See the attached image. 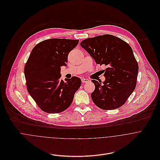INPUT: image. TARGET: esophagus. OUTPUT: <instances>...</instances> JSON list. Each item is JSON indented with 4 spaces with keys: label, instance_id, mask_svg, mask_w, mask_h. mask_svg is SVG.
Masks as SVG:
<instances>
[{
    "label": "esophagus",
    "instance_id": "34e87169",
    "mask_svg": "<svg viewBox=\"0 0 160 160\" xmlns=\"http://www.w3.org/2000/svg\"><path fill=\"white\" fill-rule=\"evenodd\" d=\"M81 81H82V82H89V80L88 79H87V78H82L81 79Z\"/></svg>",
    "mask_w": 160,
    "mask_h": 160
}]
</instances>
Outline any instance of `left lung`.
Listing matches in <instances>:
<instances>
[{
	"mask_svg": "<svg viewBox=\"0 0 160 160\" xmlns=\"http://www.w3.org/2000/svg\"><path fill=\"white\" fill-rule=\"evenodd\" d=\"M81 46L95 60L104 65L105 81L92 80L93 103L102 110H114L123 105L137 84L138 65L131 46L120 38L105 34L83 40Z\"/></svg>",
	"mask_w": 160,
	"mask_h": 160,
	"instance_id": "left-lung-1",
	"label": "left lung"
}]
</instances>
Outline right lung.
<instances>
[{"mask_svg": "<svg viewBox=\"0 0 160 160\" xmlns=\"http://www.w3.org/2000/svg\"><path fill=\"white\" fill-rule=\"evenodd\" d=\"M79 40L50 39L35 46L24 66L26 88L38 106L48 113H58L71 105L81 80L76 76L60 79L69 53Z\"/></svg>", "mask_w": 160, "mask_h": 160, "instance_id": "1", "label": "right lung"}]
</instances>
